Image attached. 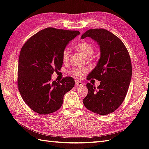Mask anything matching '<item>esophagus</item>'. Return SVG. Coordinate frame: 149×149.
<instances>
[{"label": "esophagus", "instance_id": "34e87169", "mask_svg": "<svg viewBox=\"0 0 149 149\" xmlns=\"http://www.w3.org/2000/svg\"><path fill=\"white\" fill-rule=\"evenodd\" d=\"M75 85H77H77H79V86L83 85V83L79 80H75Z\"/></svg>", "mask_w": 149, "mask_h": 149}]
</instances>
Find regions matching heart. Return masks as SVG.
<instances>
[{
    "label": "heart",
    "instance_id": "heart-1",
    "mask_svg": "<svg viewBox=\"0 0 149 149\" xmlns=\"http://www.w3.org/2000/svg\"><path fill=\"white\" fill-rule=\"evenodd\" d=\"M76 49H77L78 52L81 54L85 57H88L92 55L93 53L94 49L93 47L92 44L87 42H81L79 43L78 44L76 45ZM70 49L68 47H66L62 52V58L64 62H67L70 58ZM87 71V69L86 68H72L70 71L71 73L74 76V77L77 78H81L83 77L84 73Z\"/></svg>",
    "mask_w": 149,
    "mask_h": 149
}]
</instances>
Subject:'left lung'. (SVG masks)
<instances>
[{
    "instance_id": "obj_1",
    "label": "left lung",
    "mask_w": 149,
    "mask_h": 149,
    "mask_svg": "<svg viewBox=\"0 0 149 149\" xmlns=\"http://www.w3.org/2000/svg\"><path fill=\"white\" fill-rule=\"evenodd\" d=\"M90 37L100 49V57L87 79L101 81L95 87L86 84L88 94L83 100L86 109L100 115L113 112L125 100L132 74L131 59L124 43L115 35L105 29H90L81 38Z\"/></svg>"
}]
</instances>
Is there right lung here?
<instances>
[{
	"label": "right lung",
	"instance_id": "obj_1",
	"mask_svg": "<svg viewBox=\"0 0 149 149\" xmlns=\"http://www.w3.org/2000/svg\"><path fill=\"white\" fill-rule=\"evenodd\" d=\"M80 34L78 31L47 28L33 35L21 49L18 61L17 85L28 107L40 114L59 109L65 93L74 85V79L52 81L54 72L63 66L62 52L68 43Z\"/></svg>",
	"mask_w": 149,
	"mask_h": 149
}]
</instances>
